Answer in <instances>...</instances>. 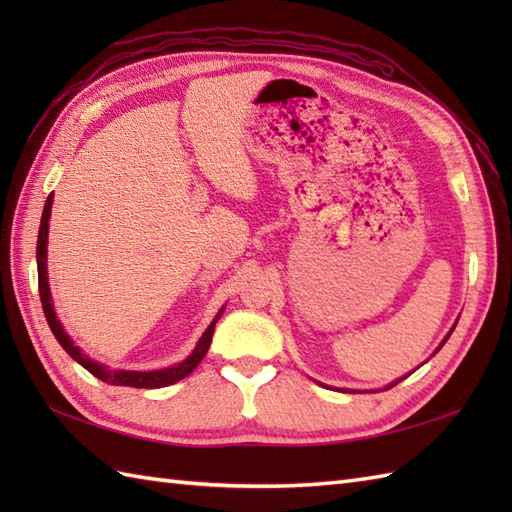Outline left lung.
I'll return each mask as SVG.
<instances>
[{
  "instance_id": "8db88e82",
  "label": "left lung",
  "mask_w": 512,
  "mask_h": 512,
  "mask_svg": "<svg viewBox=\"0 0 512 512\" xmlns=\"http://www.w3.org/2000/svg\"><path fill=\"white\" fill-rule=\"evenodd\" d=\"M455 325H458V323H455ZM455 325H453V328H455ZM453 328H451V332H453ZM451 332H449V334H447V339H449V336H451ZM447 339H444V341H442V343H440V347H442V345H444V343H447ZM440 347H438V350H440ZM438 350H436V352H438ZM436 352H433V354H436ZM416 369H418V367H416ZM407 376H409V374H407ZM407 376H405V378H407ZM400 380H402V378H398V380H394V383H389V385H387V387H385V389H389V387H394V385H398V383H400ZM319 385H321V387H328V385H323V383H319ZM336 391H356V389H336Z\"/></svg>"
}]
</instances>
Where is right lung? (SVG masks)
Masks as SVG:
<instances>
[{
    "instance_id": "add662e5",
    "label": "right lung",
    "mask_w": 512,
    "mask_h": 512,
    "mask_svg": "<svg viewBox=\"0 0 512 512\" xmlns=\"http://www.w3.org/2000/svg\"><path fill=\"white\" fill-rule=\"evenodd\" d=\"M52 200H54V195L50 193L48 200H46V206H43V213H41V226H39V237H37V275H39L41 308H43V314H46V321L50 325L54 339L61 343L63 350L68 352L76 363L88 369L92 376H96L99 380H103V383H110V385L136 387V389H158V387H167V385L178 383V380H182L184 376H189L193 369L200 365V361L206 356V352H209L215 323H217V319L222 317V312H224L226 306H222L220 312L215 314V319L211 321L209 328L202 332L200 341L195 343L193 352L178 365L162 367V369H149V372H138V369H110L99 361H92L88 354L81 352L79 345H74V341L70 339L68 332L63 330L61 321L57 319V312H54L50 284H48V226H50L48 222H50Z\"/></svg>"
}]
</instances>
